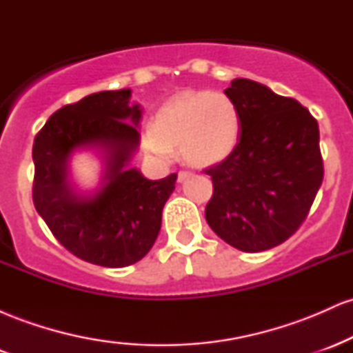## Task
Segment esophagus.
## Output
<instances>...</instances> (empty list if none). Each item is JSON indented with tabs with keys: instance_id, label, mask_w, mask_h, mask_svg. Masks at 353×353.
Returning <instances> with one entry per match:
<instances>
[{
	"instance_id": "34e87169",
	"label": "esophagus",
	"mask_w": 353,
	"mask_h": 353,
	"mask_svg": "<svg viewBox=\"0 0 353 353\" xmlns=\"http://www.w3.org/2000/svg\"><path fill=\"white\" fill-rule=\"evenodd\" d=\"M190 176H192V172H190V171H181L179 174H177V181L184 182V181H188Z\"/></svg>"
}]
</instances>
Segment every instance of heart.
Here are the masks:
<instances>
[{
    "label": "heart",
    "instance_id": "heart-1",
    "mask_svg": "<svg viewBox=\"0 0 353 353\" xmlns=\"http://www.w3.org/2000/svg\"><path fill=\"white\" fill-rule=\"evenodd\" d=\"M242 136L237 103L221 91L184 92L163 104L143 134L144 149L169 163L179 148L189 164L214 165L236 151Z\"/></svg>",
    "mask_w": 353,
    "mask_h": 353
}]
</instances>
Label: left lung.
I'll use <instances>...</instances> for the list:
<instances>
[{
	"label": "left lung",
	"mask_w": 353,
	"mask_h": 353,
	"mask_svg": "<svg viewBox=\"0 0 353 353\" xmlns=\"http://www.w3.org/2000/svg\"><path fill=\"white\" fill-rule=\"evenodd\" d=\"M242 116V136L225 161L205 169L214 184L205 221L222 241L262 252L305 221L323 179L319 124L299 101L237 78L225 89Z\"/></svg>",
	"instance_id": "8db88e82"
}]
</instances>
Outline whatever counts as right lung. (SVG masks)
Instances as JSON below:
<instances>
[{
    "label": "right lung",
    "instance_id": "1",
    "mask_svg": "<svg viewBox=\"0 0 353 353\" xmlns=\"http://www.w3.org/2000/svg\"><path fill=\"white\" fill-rule=\"evenodd\" d=\"M143 108L131 89L101 91L52 114L33 144V201L58 241L76 257L103 267L136 264L161 230L177 174L151 181L132 168ZM94 150L103 164L99 188L72 181L76 152Z\"/></svg>",
    "mask_w": 353,
    "mask_h": 353
}]
</instances>
